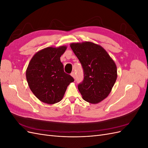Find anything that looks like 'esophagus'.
Segmentation results:
<instances>
[{
    "mask_svg": "<svg viewBox=\"0 0 148 148\" xmlns=\"http://www.w3.org/2000/svg\"><path fill=\"white\" fill-rule=\"evenodd\" d=\"M70 75H71V77H72L74 79L75 78V73L74 72H71V73Z\"/></svg>",
    "mask_w": 148,
    "mask_h": 148,
    "instance_id": "34e87169",
    "label": "esophagus"
}]
</instances>
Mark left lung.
<instances>
[{
  "label": "left lung",
  "instance_id": "obj_1",
  "mask_svg": "<svg viewBox=\"0 0 148 148\" xmlns=\"http://www.w3.org/2000/svg\"><path fill=\"white\" fill-rule=\"evenodd\" d=\"M70 46L84 71L83 81L78 86L82 98L91 104H98L109 96L117 79L115 62L99 44L85 41Z\"/></svg>",
  "mask_w": 148,
  "mask_h": 148
}]
</instances>
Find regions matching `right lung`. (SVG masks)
<instances>
[{
  "label": "right lung",
  "mask_w": 148,
  "mask_h": 148,
  "mask_svg": "<svg viewBox=\"0 0 148 148\" xmlns=\"http://www.w3.org/2000/svg\"><path fill=\"white\" fill-rule=\"evenodd\" d=\"M66 46L48 47L37 52L26 71V80L34 96L41 102L53 104L63 98L69 85L74 82L64 72L60 57Z\"/></svg>",
  "instance_id": "add662e5"
}]
</instances>
